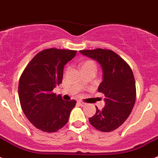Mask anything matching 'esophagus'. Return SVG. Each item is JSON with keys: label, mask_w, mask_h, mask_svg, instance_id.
<instances>
[{"label": "esophagus", "mask_w": 158, "mask_h": 158, "mask_svg": "<svg viewBox=\"0 0 158 158\" xmlns=\"http://www.w3.org/2000/svg\"><path fill=\"white\" fill-rule=\"evenodd\" d=\"M78 104H79L80 106H86V103H85V102H82V101H78Z\"/></svg>", "instance_id": "obj_1"}]
</instances>
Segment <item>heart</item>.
Segmentation results:
<instances>
[{"label":"heart","mask_w":158,"mask_h":158,"mask_svg":"<svg viewBox=\"0 0 158 158\" xmlns=\"http://www.w3.org/2000/svg\"><path fill=\"white\" fill-rule=\"evenodd\" d=\"M89 66H95V64L93 61H91V60H87V61L84 62V63L82 64V69H84V68H87V67Z\"/></svg>","instance_id":"obj_1"}]
</instances>
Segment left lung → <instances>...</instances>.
Here are the masks:
<instances>
[{
	"label": "left lung",
	"mask_w": 158,
	"mask_h": 158,
	"mask_svg": "<svg viewBox=\"0 0 158 158\" xmlns=\"http://www.w3.org/2000/svg\"><path fill=\"white\" fill-rule=\"evenodd\" d=\"M81 54L98 62L102 69V82L98 92L104 94L106 106L89 118L98 130L109 132L118 128L127 120L135 106V81L130 66L112 50L96 49L80 50Z\"/></svg>",
	"instance_id": "obj_1"
}]
</instances>
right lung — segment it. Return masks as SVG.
<instances>
[{
    "instance_id": "obj_1",
    "label": "right lung",
    "mask_w": 158,
    "mask_h": 158,
    "mask_svg": "<svg viewBox=\"0 0 158 158\" xmlns=\"http://www.w3.org/2000/svg\"><path fill=\"white\" fill-rule=\"evenodd\" d=\"M76 50L44 49L24 69L19 82L23 112L32 124L45 132H55L68 123L75 100L64 101L52 90L60 84L64 65L76 56Z\"/></svg>"
}]
</instances>
